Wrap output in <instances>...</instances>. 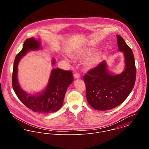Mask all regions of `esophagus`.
<instances>
[{
    "mask_svg": "<svg viewBox=\"0 0 149 149\" xmlns=\"http://www.w3.org/2000/svg\"><path fill=\"white\" fill-rule=\"evenodd\" d=\"M74 77L76 79H79L80 77V76L78 73H75L74 74Z\"/></svg>",
    "mask_w": 149,
    "mask_h": 149,
    "instance_id": "34e87169",
    "label": "esophagus"
}]
</instances>
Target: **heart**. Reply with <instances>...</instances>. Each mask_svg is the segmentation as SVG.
Returning <instances> with one entry per match:
<instances>
[{
    "label": "heart",
    "instance_id": "1",
    "mask_svg": "<svg viewBox=\"0 0 149 149\" xmlns=\"http://www.w3.org/2000/svg\"><path fill=\"white\" fill-rule=\"evenodd\" d=\"M95 50V48H86L74 53L72 56L74 58L85 57L93 54ZM101 58L102 54L100 53H94L87 59L85 65L88 68H92L99 63Z\"/></svg>",
    "mask_w": 149,
    "mask_h": 149
}]
</instances>
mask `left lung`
<instances>
[{
  "label": "left lung",
  "instance_id": "obj_1",
  "mask_svg": "<svg viewBox=\"0 0 149 149\" xmlns=\"http://www.w3.org/2000/svg\"><path fill=\"white\" fill-rule=\"evenodd\" d=\"M116 37L119 50L123 53L125 57L124 70L114 74L108 70L106 61H103L84 76L88 103L96 110L106 111L119 106L135 84L136 68L133 53L121 36Z\"/></svg>",
  "mask_w": 149,
  "mask_h": 149
}]
</instances>
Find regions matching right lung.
<instances>
[{
    "label": "right lung",
    "instance_id": "add662e5",
    "mask_svg": "<svg viewBox=\"0 0 149 149\" xmlns=\"http://www.w3.org/2000/svg\"><path fill=\"white\" fill-rule=\"evenodd\" d=\"M41 49V42L34 38L27 39L23 43L21 51L17 55L12 77L14 91L22 103L34 112L48 113L57 111L63 105L64 97L68 86L73 81L71 71L61 69L52 70L48 83L41 92L28 93L22 89L18 79V65L22 58L30 51ZM53 59L52 65L55 64Z\"/></svg>",
    "mask_w": 149,
    "mask_h": 149
}]
</instances>
